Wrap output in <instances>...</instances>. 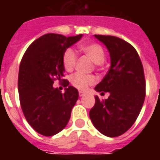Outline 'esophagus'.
I'll list each match as a JSON object with an SVG mask.
<instances>
[{"label":"esophagus","mask_w":160,"mask_h":160,"mask_svg":"<svg viewBox=\"0 0 160 160\" xmlns=\"http://www.w3.org/2000/svg\"><path fill=\"white\" fill-rule=\"evenodd\" d=\"M84 95H85V92H81V91H80V92H79V96H80V97H82V96H84Z\"/></svg>","instance_id":"obj_1"}]
</instances>
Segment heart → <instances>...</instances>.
<instances>
[{"label": "heart", "mask_w": 160, "mask_h": 160, "mask_svg": "<svg viewBox=\"0 0 160 160\" xmlns=\"http://www.w3.org/2000/svg\"><path fill=\"white\" fill-rule=\"evenodd\" d=\"M79 50L87 56L95 64V66H101L105 59V51L104 48L97 42L84 43L79 46ZM77 56L71 48L67 49L62 55V64L64 68L68 72L74 69L77 64ZM70 83L73 87L80 91H86L88 87L96 83V78L93 75H87L83 73H76L71 75Z\"/></svg>", "instance_id": "b5f03b06"}]
</instances>
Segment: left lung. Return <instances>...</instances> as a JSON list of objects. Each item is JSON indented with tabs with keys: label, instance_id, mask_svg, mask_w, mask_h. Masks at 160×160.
<instances>
[{
	"label": "left lung",
	"instance_id": "8db88e82",
	"mask_svg": "<svg viewBox=\"0 0 160 160\" xmlns=\"http://www.w3.org/2000/svg\"><path fill=\"white\" fill-rule=\"evenodd\" d=\"M104 42L111 56V68L95 90L109 92L107 99L95 97L89 112L94 127L109 137L128 131L141 111L146 96V80L141 58L136 49L123 39L113 36L95 35Z\"/></svg>",
	"mask_w": 160,
	"mask_h": 160
}]
</instances>
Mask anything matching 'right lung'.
Segmentation results:
<instances>
[{"label": "right lung", "instance_id": "right-lung-1", "mask_svg": "<svg viewBox=\"0 0 160 160\" xmlns=\"http://www.w3.org/2000/svg\"><path fill=\"white\" fill-rule=\"evenodd\" d=\"M82 34L65 37L49 33L40 37L24 54L19 70V102L28 123L38 134L52 136L66 127L79 98L64 76L62 55ZM68 87L64 94L52 87L55 80Z\"/></svg>", "mask_w": 160, "mask_h": 160}]
</instances>
